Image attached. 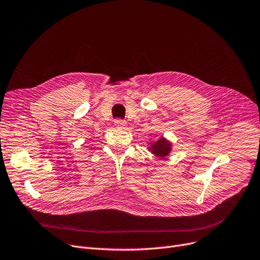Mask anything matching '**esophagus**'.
Wrapping results in <instances>:
<instances>
[{"label":"esophagus","mask_w":260,"mask_h":260,"mask_svg":"<svg viewBox=\"0 0 260 260\" xmlns=\"http://www.w3.org/2000/svg\"><path fill=\"white\" fill-rule=\"evenodd\" d=\"M114 125L117 128H125L126 127V122L122 119H117L114 121Z\"/></svg>","instance_id":"34e87169"}]
</instances>
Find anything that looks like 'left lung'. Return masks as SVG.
Returning <instances> with one entry per match:
<instances>
[{
    "label": "left lung",
    "instance_id": "obj_1",
    "mask_svg": "<svg viewBox=\"0 0 260 260\" xmlns=\"http://www.w3.org/2000/svg\"><path fill=\"white\" fill-rule=\"evenodd\" d=\"M151 149H152V153H154V154L157 155L158 157H165L170 152L171 145L165 139L160 138L157 142H155L154 145L152 146Z\"/></svg>",
    "mask_w": 260,
    "mask_h": 260
}]
</instances>
